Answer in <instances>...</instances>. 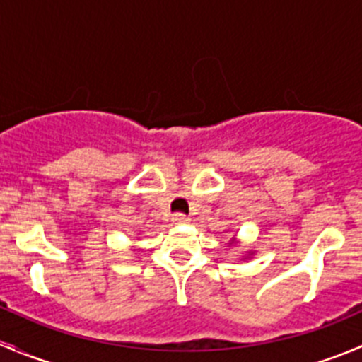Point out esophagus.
<instances>
[{"mask_svg":"<svg viewBox=\"0 0 362 362\" xmlns=\"http://www.w3.org/2000/svg\"><path fill=\"white\" fill-rule=\"evenodd\" d=\"M189 217L187 216H184V214H175L173 216V223L175 224H187L189 223Z\"/></svg>","mask_w":362,"mask_h":362,"instance_id":"34e87169","label":"esophagus"}]
</instances>
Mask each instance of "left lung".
I'll return each instance as SVG.
<instances>
[{
    "label": "left lung",
    "instance_id": "left-lung-1",
    "mask_svg": "<svg viewBox=\"0 0 362 362\" xmlns=\"http://www.w3.org/2000/svg\"><path fill=\"white\" fill-rule=\"evenodd\" d=\"M230 245H235V237H233V238H231V240H230ZM252 255H255V252H252V251H249V252H247V255H245V256H244V259L251 258V256H252Z\"/></svg>",
    "mask_w": 362,
    "mask_h": 362
}]
</instances>
